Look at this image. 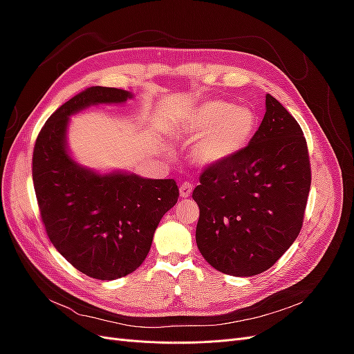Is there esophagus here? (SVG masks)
I'll return each mask as SVG.
<instances>
[{"label":"esophagus","instance_id":"1","mask_svg":"<svg viewBox=\"0 0 354 354\" xmlns=\"http://www.w3.org/2000/svg\"><path fill=\"white\" fill-rule=\"evenodd\" d=\"M192 190H194V187H192L190 183L180 185V189H178L180 196H181V198H189V196L192 195Z\"/></svg>","mask_w":354,"mask_h":354}]
</instances>
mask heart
<instances>
[{
  "instance_id": "b5f03b06",
  "label": "heart",
  "mask_w": 354,
  "mask_h": 354,
  "mask_svg": "<svg viewBox=\"0 0 354 354\" xmlns=\"http://www.w3.org/2000/svg\"><path fill=\"white\" fill-rule=\"evenodd\" d=\"M255 130V115L248 108H234L229 102L207 100L194 111L183 125L189 137H199L192 158L202 168L229 162L250 143Z\"/></svg>"
}]
</instances>
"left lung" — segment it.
Wrapping results in <instances>:
<instances>
[{
  "mask_svg": "<svg viewBox=\"0 0 354 354\" xmlns=\"http://www.w3.org/2000/svg\"><path fill=\"white\" fill-rule=\"evenodd\" d=\"M310 183L301 128L266 94V113L248 146L203 171L192 195L201 209L196 243L203 259L230 276L270 269L301 230Z\"/></svg>",
  "mask_w": 354,
  "mask_h": 354,
  "instance_id": "8db88e82",
  "label": "left lung"
}]
</instances>
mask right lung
<instances>
[{"instance_id": "obj_1", "label": "right lung", "mask_w": 354, "mask_h": 354, "mask_svg": "<svg viewBox=\"0 0 354 354\" xmlns=\"http://www.w3.org/2000/svg\"><path fill=\"white\" fill-rule=\"evenodd\" d=\"M131 99V91L111 87H88L73 95L42 127L32 158L51 243L75 269L100 281L120 279L142 266L160 218L178 199L173 178H146L125 169L103 173L81 165L71 153V116Z\"/></svg>"}]
</instances>
